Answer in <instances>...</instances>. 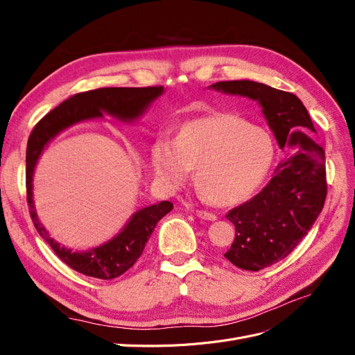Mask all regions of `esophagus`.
Segmentation results:
<instances>
[{
  "mask_svg": "<svg viewBox=\"0 0 355 355\" xmlns=\"http://www.w3.org/2000/svg\"><path fill=\"white\" fill-rule=\"evenodd\" d=\"M196 214L201 219H206V220H216V214L209 211V210H196Z\"/></svg>",
  "mask_w": 355,
  "mask_h": 355,
  "instance_id": "obj_1",
  "label": "esophagus"
}]
</instances>
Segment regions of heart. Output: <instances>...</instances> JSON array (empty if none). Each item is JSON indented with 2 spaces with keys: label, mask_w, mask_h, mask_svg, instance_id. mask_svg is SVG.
<instances>
[{
  "label": "heart",
  "mask_w": 355,
  "mask_h": 355,
  "mask_svg": "<svg viewBox=\"0 0 355 355\" xmlns=\"http://www.w3.org/2000/svg\"><path fill=\"white\" fill-rule=\"evenodd\" d=\"M271 135L234 114H213L182 127L176 141L158 136L151 159L163 187L173 189L197 167V187L209 201L235 204L261 184L274 158Z\"/></svg>",
  "instance_id": "1"
}]
</instances>
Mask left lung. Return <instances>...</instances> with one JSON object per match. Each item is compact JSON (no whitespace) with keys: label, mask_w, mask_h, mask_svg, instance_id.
<instances>
[{"label":"left lung","mask_w":355,"mask_h":355,"mask_svg":"<svg viewBox=\"0 0 355 355\" xmlns=\"http://www.w3.org/2000/svg\"><path fill=\"white\" fill-rule=\"evenodd\" d=\"M211 87L259 102L278 145L288 148L259 194L225 214L234 223L235 239L223 256L241 270L259 271L292 253L323 210L324 149L311 139L314 124L293 93L249 80L219 81Z\"/></svg>","instance_id":"obj_1"}]
</instances>
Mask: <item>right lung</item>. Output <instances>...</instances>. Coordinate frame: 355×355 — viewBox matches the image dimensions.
<instances>
[{
    "mask_svg": "<svg viewBox=\"0 0 355 355\" xmlns=\"http://www.w3.org/2000/svg\"><path fill=\"white\" fill-rule=\"evenodd\" d=\"M163 93L161 85L153 87H102L71 96L51 110L35 124L26 146V201L31 219L38 234L44 239L62 262L80 274L101 280H112L130 270L141 257L145 244L151 237L158 220L173 209L170 201H161L133 214L124 230L106 244L89 252L78 253L60 247L40 223L32 202V175L44 145L63 128L75 123L102 116L108 112L121 120H135L146 106Z\"/></svg>",
    "mask_w": 355,
    "mask_h": 355,
    "instance_id": "obj_1",
    "label": "right lung"
}]
</instances>
